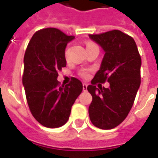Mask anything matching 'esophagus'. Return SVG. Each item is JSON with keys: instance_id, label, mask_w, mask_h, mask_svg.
<instances>
[{"instance_id": "1", "label": "esophagus", "mask_w": 158, "mask_h": 158, "mask_svg": "<svg viewBox=\"0 0 158 158\" xmlns=\"http://www.w3.org/2000/svg\"><path fill=\"white\" fill-rule=\"evenodd\" d=\"M87 87H88V85L85 84V83H84V84H83V90H84V91H86V90H87Z\"/></svg>"}]
</instances>
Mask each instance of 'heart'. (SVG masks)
Listing matches in <instances>:
<instances>
[{"label": "heart", "mask_w": 158, "mask_h": 158, "mask_svg": "<svg viewBox=\"0 0 158 158\" xmlns=\"http://www.w3.org/2000/svg\"><path fill=\"white\" fill-rule=\"evenodd\" d=\"M89 44H92V43H88L87 45H89ZM80 74H81V75H82L83 77H86V76L88 75V74H87V72H86V71H85V70L80 73Z\"/></svg>", "instance_id": "1"}]
</instances>
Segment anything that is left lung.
I'll list each match as a JSON object with an SVG mask.
<instances>
[{"instance_id": "obj_1", "label": "left lung", "mask_w": 158, "mask_h": 158, "mask_svg": "<svg viewBox=\"0 0 158 158\" xmlns=\"http://www.w3.org/2000/svg\"><path fill=\"white\" fill-rule=\"evenodd\" d=\"M89 36L104 52L100 69L87 87L92 96L89 116L96 127L111 129L126 118L134 104L140 85L141 58L134 39L120 30ZM106 80L108 88L94 86Z\"/></svg>"}]
</instances>
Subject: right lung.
I'll return each mask as SVG.
<instances>
[{
    "mask_svg": "<svg viewBox=\"0 0 158 158\" xmlns=\"http://www.w3.org/2000/svg\"><path fill=\"white\" fill-rule=\"evenodd\" d=\"M74 39L55 28L35 32L23 58V85L30 112L47 128L64 125L75 100L82 92L80 80L73 78L70 84L59 86L58 72L67 65L65 48Z\"/></svg>",
    "mask_w": 158,
    "mask_h": 158,
    "instance_id": "obj_1",
    "label": "right lung"
}]
</instances>
